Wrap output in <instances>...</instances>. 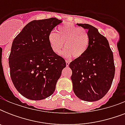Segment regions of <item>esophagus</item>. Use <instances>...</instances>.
Returning <instances> with one entry per match:
<instances>
[{
	"mask_svg": "<svg viewBox=\"0 0 125 125\" xmlns=\"http://www.w3.org/2000/svg\"><path fill=\"white\" fill-rule=\"evenodd\" d=\"M69 63L70 62L68 60H66V66H69Z\"/></svg>",
	"mask_w": 125,
	"mask_h": 125,
	"instance_id": "1",
	"label": "esophagus"
}]
</instances>
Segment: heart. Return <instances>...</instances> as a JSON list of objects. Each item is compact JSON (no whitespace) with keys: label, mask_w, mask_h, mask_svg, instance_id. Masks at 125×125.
<instances>
[{"label":"heart","mask_w":125,"mask_h":125,"mask_svg":"<svg viewBox=\"0 0 125 125\" xmlns=\"http://www.w3.org/2000/svg\"><path fill=\"white\" fill-rule=\"evenodd\" d=\"M48 41L54 53L60 54L65 43L66 49L62 54L65 58L73 56L77 58L85 54L89 45V39L85 29L71 23H65L58 26L57 33L51 32L48 36Z\"/></svg>","instance_id":"obj_1"}]
</instances>
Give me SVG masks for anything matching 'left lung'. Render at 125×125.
Here are the masks:
<instances>
[{
    "mask_svg": "<svg viewBox=\"0 0 125 125\" xmlns=\"http://www.w3.org/2000/svg\"><path fill=\"white\" fill-rule=\"evenodd\" d=\"M77 25L87 29L89 41L85 54L69 63L73 91L81 100L99 101L108 93L114 78L113 52L97 28L88 24Z\"/></svg>",
    "mask_w": 125,
    "mask_h": 125,
    "instance_id": "8db88e82",
    "label": "left lung"
}]
</instances>
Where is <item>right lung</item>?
Returning a JSON list of instances; mask_svg holds the SVG:
<instances>
[{
    "mask_svg": "<svg viewBox=\"0 0 125 125\" xmlns=\"http://www.w3.org/2000/svg\"><path fill=\"white\" fill-rule=\"evenodd\" d=\"M61 22L54 17L32 21L13 41L8 59L11 79L27 99L40 101L51 96L66 67L64 59L52 51L48 41L49 34Z\"/></svg>",
    "mask_w": 125,
    "mask_h": 125,
    "instance_id": "right-lung-1",
    "label": "right lung"
}]
</instances>
